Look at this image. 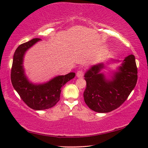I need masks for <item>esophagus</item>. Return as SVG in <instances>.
I'll return each mask as SVG.
<instances>
[{"label":"esophagus","instance_id":"esophagus-1","mask_svg":"<svg viewBox=\"0 0 148 148\" xmlns=\"http://www.w3.org/2000/svg\"><path fill=\"white\" fill-rule=\"evenodd\" d=\"M84 71L83 70H79V71L77 72L76 76L78 77H82V76H84Z\"/></svg>","mask_w":148,"mask_h":148}]
</instances>
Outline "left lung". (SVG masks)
Segmentation results:
<instances>
[{"label": "left lung", "instance_id": "left-lung-1", "mask_svg": "<svg viewBox=\"0 0 148 148\" xmlns=\"http://www.w3.org/2000/svg\"><path fill=\"white\" fill-rule=\"evenodd\" d=\"M103 66V64L94 65L84 76L86 81L84 101L90 109L99 113H108L121 106L134 88L138 79L133 55L125 57L110 80L100 73Z\"/></svg>", "mask_w": 148, "mask_h": 148}]
</instances>
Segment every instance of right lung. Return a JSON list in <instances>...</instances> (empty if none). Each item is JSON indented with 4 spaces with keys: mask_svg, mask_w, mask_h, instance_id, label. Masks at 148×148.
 <instances>
[{
    "mask_svg": "<svg viewBox=\"0 0 148 148\" xmlns=\"http://www.w3.org/2000/svg\"><path fill=\"white\" fill-rule=\"evenodd\" d=\"M39 40L40 38H34L18 46L14 55L11 69V82L14 88L27 106L36 110L53 107L60 100L61 87L76 75L74 72H70L54 77L44 84L29 82L24 72L23 56L27 50Z\"/></svg>",
    "mask_w": 148,
    "mask_h": 148,
    "instance_id": "1",
    "label": "right lung"
}]
</instances>
